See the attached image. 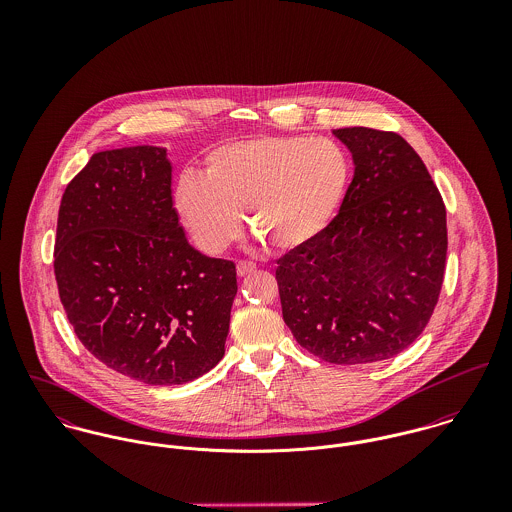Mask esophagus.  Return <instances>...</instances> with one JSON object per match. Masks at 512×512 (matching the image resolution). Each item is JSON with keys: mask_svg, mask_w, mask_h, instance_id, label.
Wrapping results in <instances>:
<instances>
[{"mask_svg": "<svg viewBox=\"0 0 512 512\" xmlns=\"http://www.w3.org/2000/svg\"><path fill=\"white\" fill-rule=\"evenodd\" d=\"M254 270H256V264H252V262H238V264H236V274H238L240 278L252 274Z\"/></svg>", "mask_w": 512, "mask_h": 512, "instance_id": "1", "label": "esophagus"}]
</instances>
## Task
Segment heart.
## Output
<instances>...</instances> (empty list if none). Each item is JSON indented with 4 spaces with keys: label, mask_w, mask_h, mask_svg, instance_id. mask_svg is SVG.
I'll return each mask as SVG.
<instances>
[{
    "label": "heart",
    "mask_w": 512,
    "mask_h": 512,
    "mask_svg": "<svg viewBox=\"0 0 512 512\" xmlns=\"http://www.w3.org/2000/svg\"><path fill=\"white\" fill-rule=\"evenodd\" d=\"M351 181V161L331 140L254 136L215 147L203 177L183 173L173 201L205 252H220L244 224L270 252L311 244L335 219Z\"/></svg>",
    "instance_id": "b5f03b06"
}]
</instances>
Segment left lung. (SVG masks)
Returning <instances> with one entry per match:
<instances>
[{"label": "left lung", "instance_id": "obj_1", "mask_svg": "<svg viewBox=\"0 0 512 512\" xmlns=\"http://www.w3.org/2000/svg\"><path fill=\"white\" fill-rule=\"evenodd\" d=\"M353 181L339 215L278 260L282 315L295 341L333 365L396 357L426 329L447 252L445 207L402 136L339 128Z\"/></svg>", "mask_w": 512, "mask_h": 512}]
</instances>
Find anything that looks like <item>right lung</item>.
<instances>
[{
    "instance_id": "1",
    "label": "right lung",
    "mask_w": 512,
    "mask_h": 512,
    "mask_svg": "<svg viewBox=\"0 0 512 512\" xmlns=\"http://www.w3.org/2000/svg\"><path fill=\"white\" fill-rule=\"evenodd\" d=\"M167 147L98 151L67 185L55 278L76 337L151 386L199 378L224 357L236 266L195 250L171 195Z\"/></svg>"
}]
</instances>
